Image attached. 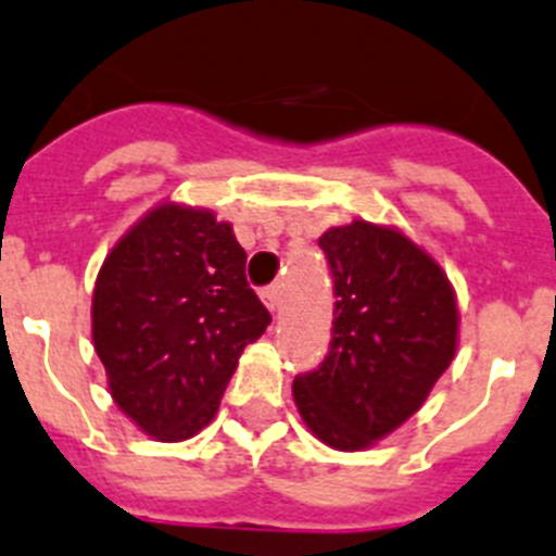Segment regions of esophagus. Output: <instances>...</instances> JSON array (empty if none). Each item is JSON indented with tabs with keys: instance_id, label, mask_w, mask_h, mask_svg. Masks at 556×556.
<instances>
[{
	"instance_id": "esophagus-1",
	"label": "esophagus",
	"mask_w": 556,
	"mask_h": 556,
	"mask_svg": "<svg viewBox=\"0 0 556 556\" xmlns=\"http://www.w3.org/2000/svg\"><path fill=\"white\" fill-rule=\"evenodd\" d=\"M261 302L266 304L271 313H277L279 304H282V288L279 285H268V288L261 290Z\"/></svg>"
}]
</instances>
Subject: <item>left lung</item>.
Masks as SVG:
<instances>
[{
  "mask_svg": "<svg viewBox=\"0 0 556 556\" xmlns=\"http://www.w3.org/2000/svg\"><path fill=\"white\" fill-rule=\"evenodd\" d=\"M334 277V324L318 370L295 376L304 425L334 450H367L419 412L458 349L442 266L395 227L354 219L318 238Z\"/></svg>",
  "mask_w": 556,
  "mask_h": 556,
  "instance_id": "obj_1",
  "label": "left lung"
}]
</instances>
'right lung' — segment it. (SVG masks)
Listing matches in <instances>:
<instances>
[{"mask_svg":"<svg viewBox=\"0 0 556 556\" xmlns=\"http://www.w3.org/2000/svg\"><path fill=\"white\" fill-rule=\"evenodd\" d=\"M243 266L230 222L161 202L98 271L92 345L109 392L159 442H184L214 419L238 356L271 324Z\"/></svg>","mask_w":556,"mask_h":556,"instance_id":"obj_1","label":"right lung"}]
</instances>
